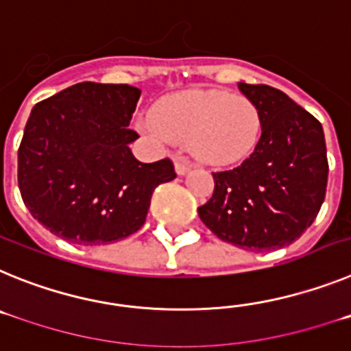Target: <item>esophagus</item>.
<instances>
[{
  "label": "esophagus",
  "instance_id": "34e87169",
  "mask_svg": "<svg viewBox=\"0 0 351 351\" xmlns=\"http://www.w3.org/2000/svg\"><path fill=\"white\" fill-rule=\"evenodd\" d=\"M191 169V161L188 160L186 156H178L176 158V172L179 173V176H184L188 170Z\"/></svg>",
  "mask_w": 351,
  "mask_h": 351
}]
</instances>
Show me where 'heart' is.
I'll return each mask as SVG.
<instances>
[{
  "label": "heart",
  "instance_id": "b5f03b06",
  "mask_svg": "<svg viewBox=\"0 0 351 351\" xmlns=\"http://www.w3.org/2000/svg\"><path fill=\"white\" fill-rule=\"evenodd\" d=\"M262 126L258 107L246 96L182 91L158 100L144 128L158 138L188 142L198 160L228 165L255 151Z\"/></svg>",
  "mask_w": 351,
  "mask_h": 351
}]
</instances>
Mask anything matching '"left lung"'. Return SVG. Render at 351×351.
I'll list each match as a JSON object with an SVG mask.
<instances>
[{
    "instance_id": "8db88e82",
    "label": "left lung",
    "mask_w": 351,
    "mask_h": 351,
    "mask_svg": "<svg viewBox=\"0 0 351 351\" xmlns=\"http://www.w3.org/2000/svg\"><path fill=\"white\" fill-rule=\"evenodd\" d=\"M262 114V137L239 167L213 172V197L198 207L204 225L243 250L290 246L318 216L328 161L320 121L280 89L239 82Z\"/></svg>"
}]
</instances>
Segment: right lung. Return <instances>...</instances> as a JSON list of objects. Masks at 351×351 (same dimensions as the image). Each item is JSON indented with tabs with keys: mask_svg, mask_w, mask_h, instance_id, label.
<instances>
[{
	"mask_svg": "<svg viewBox=\"0 0 351 351\" xmlns=\"http://www.w3.org/2000/svg\"><path fill=\"white\" fill-rule=\"evenodd\" d=\"M141 89L79 82L33 107L19 145L17 179L31 216L79 246L116 243L145 223L156 186L176 179L163 158L141 163L130 121Z\"/></svg>",
	"mask_w": 351,
	"mask_h": 351,
	"instance_id": "1",
	"label": "right lung"
}]
</instances>
